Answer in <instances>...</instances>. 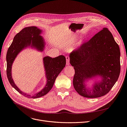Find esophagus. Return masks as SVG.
Masks as SVG:
<instances>
[{
	"label": "esophagus",
	"mask_w": 127,
	"mask_h": 127,
	"mask_svg": "<svg viewBox=\"0 0 127 127\" xmlns=\"http://www.w3.org/2000/svg\"><path fill=\"white\" fill-rule=\"evenodd\" d=\"M66 65L67 66L69 65V57L67 56L66 57Z\"/></svg>",
	"instance_id": "34e87169"
}]
</instances>
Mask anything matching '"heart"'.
<instances>
[{"label":"heart","mask_w":127,"mask_h":127,"mask_svg":"<svg viewBox=\"0 0 127 127\" xmlns=\"http://www.w3.org/2000/svg\"><path fill=\"white\" fill-rule=\"evenodd\" d=\"M82 42H83L82 41H81V42H80V44H82Z\"/></svg>","instance_id":"1"}]
</instances>
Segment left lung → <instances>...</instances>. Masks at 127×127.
<instances>
[{"label": "left lung", "instance_id": "left-lung-1", "mask_svg": "<svg viewBox=\"0 0 127 127\" xmlns=\"http://www.w3.org/2000/svg\"><path fill=\"white\" fill-rule=\"evenodd\" d=\"M120 56L119 46L106 28L70 53V63L75 71L73 85L78 94L95 98L108 93L120 74ZM98 76L102 78L100 81L91 89L86 87L85 81Z\"/></svg>", "mask_w": 127, "mask_h": 127}]
</instances>
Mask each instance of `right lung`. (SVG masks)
Here are the masks:
<instances>
[{
    "mask_svg": "<svg viewBox=\"0 0 127 127\" xmlns=\"http://www.w3.org/2000/svg\"><path fill=\"white\" fill-rule=\"evenodd\" d=\"M42 30L35 26L26 27L22 29L14 36L6 53V75L8 80L12 85L20 94L28 98H36L42 97L50 91L53 87L56 79L63 70L66 64V59L61 55L55 58L45 57L43 58L44 66L45 70L47 83L44 89L31 96L20 90L15 85L12 77V66L15 59L24 48L31 46L32 48L42 51L45 47V42L43 37L40 35Z\"/></svg>",
    "mask_w": 127,
    "mask_h": 127,
    "instance_id": "obj_1",
    "label": "right lung"
}]
</instances>
